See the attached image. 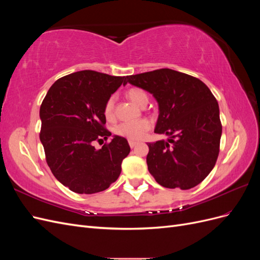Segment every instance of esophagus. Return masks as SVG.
I'll return each mask as SVG.
<instances>
[{
    "mask_svg": "<svg viewBox=\"0 0 260 260\" xmlns=\"http://www.w3.org/2000/svg\"><path fill=\"white\" fill-rule=\"evenodd\" d=\"M128 142H129V145H130V147L131 148H133V147H136L138 144H139V142H138V141H135V140H129L128 141Z\"/></svg>",
    "mask_w": 260,
    "mask_h": 260,
    "instance_id": "1",
    "label": "esophagus"
}]
</instances>
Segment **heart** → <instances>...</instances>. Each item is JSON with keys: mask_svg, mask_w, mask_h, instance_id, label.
<instances>
[{"mask_svg": "<svg viewBox=\"0 0 260 260\" xmlns=\"http://www.w3.org/2000/svg\"><path fill=\"white\" fill-rule=\"evenodd\" d=\"M127 96L133 102V103L142 106L147 103V94L139 88H132L127 92ZM114 107H115V100L114 98H109L104 106V115L108 120L114 119ZM151 128V121L148 119H139L135 121H124L115 127V133L117 136L129 139V140H140L143 138L145 132Z\"/></svg>", "mask_w": 260, "mask_h": 260, "instance_id": "1", "label": "heart"}]
</instances>
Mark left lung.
I'll return each mask as SVG.
<instances>
[{"label": "left lung", "mask_w": 260, "mask_h": 260, "mask_svg": "<svg viewBox=\"0 0 260 260\" xmlns=\"http://www.w3.org/2000/svg\"><path fill=\"white\" fill-rule=\"evenodd\" d=\"M127 82L153 94L159 109L154 132L168 137L147 143L149 174L168 188L200 184L215 167L222 133L218 102L208 86L169 68L127 76Z\"/></svg>", "instance_id": "obj_1"}]
</instances>
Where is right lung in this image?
Returning <instances> with one entry per match:
<instances>
[{"instance_id": "1", "label": "right lung", "mask_w": 260, "mask_h": 260, "mask_svg": "<svg viewBox=\"0 0 260 260\" xmlns=\"http://www.w3.org/2000/svg\"><path fill=\"white\" fill-rule=\"evenodd\" d=\"M125 77L82 70L55 81L40 107V141L54 177L70 191L93 194L106 190L119 177L121 162L130 153L128 141L114 136L106 141V101Z\"/></svg>"}]
</instances>
